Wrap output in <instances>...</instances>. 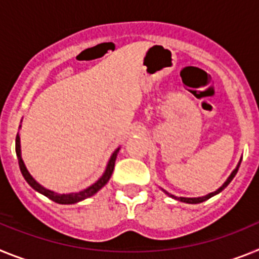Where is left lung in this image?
<instances>
[{
  "instance_id": "obj_1",
  "label": "left lung",
  "mask_w": 259,
  "mask_h": 259,
  "mask_svg": "<svg viewBox=\"0 0 259 259\" xmlns=\"http://www.w3.org/2000/svg\"><path fill=\"white\" fill-rule=\"evenodd\" d=\"M241 160H242V157H241V159H240V161H238V163H237V165H236V168H235V169L232 170V173H231V175H229V177H228V179H227L226 181H224V184H223V185L220 186L219 189H217V190H215V192H212V193H208V194L203 195V197H195V198L176 197V195L169 194V193H168V192H165V190H164V189H161V190H163V192L165 193V194H167V195H169V197H172L173 199H177V201H180V202H184V203H192V204H195V203H201V202H204V201H207V199H210V198H211V197H213V195L219 194V193L222 192V190H224V189H226L227 186H228V184L231 183V181H232V180H233V177L236 176V173H237V170H238V167H240V164H241Z\"/></svg>"
}]
</instances>
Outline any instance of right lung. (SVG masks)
Wrapping results in <instances>:
<instances>
[{
  "label": "right lung",
  "mask_w": 259,
  "mask_h": 259,
  "mask_svg": "<svg viewBox=\"0 0 259 259\" xmlns=\"http://www.w3.org/2000/svg\"><path fill=\"white\" fill-rule=\"evenodd\" d=\"M19 129H21V125H19ZM120 151V147L116 148L113 151V154L111 155L109 157V160H108L107 167H105L104 173H103L100 179L96 180L95 183L90 185L89 188L83 189L80 192H74V193H66V194H60V193H56L53 190H49V189L44 188L42 185H40L32 176H31V173L28 172L27 169L26 164H24L23 159H22V150H21V136H19V133L17 134V138H15V152H17V157H18V163H19V168H21V172L23 175L24 180H26L28 185L31 186L32 189H35L36 192L40 193V194L46 195L47 198H49L51 201L56 202V203L60 204H74L78 203V202L83 201V199H86V198L92 197L94 194L100 190L102 188H104L105 184L109 181L111 179L112 173H113L114 169V161H116L117 154Z\"/></svg>",
  "instance_id": "add662e5"
}]
</instances>
